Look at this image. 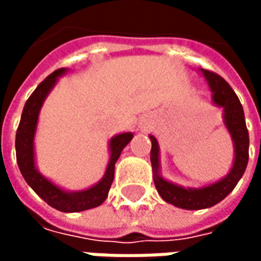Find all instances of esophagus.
<instances>
[{
    "mask_svg": "<svg viewBox=\"0 0 261 261\" xmlns=\"http://www.w3.org/2000/svg\"><path fill=\"white\" fill-rule=\"evenodd\" d=\"M147 128H148V124H145L144 125V130H147Z\"/></svg>",
    "mask_w": 261,
    "mask_h": 261,
    "instance_id": "esophagus-1",
    "label": "esophagus"
}]
</instances>
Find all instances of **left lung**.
Segmentation results:
<instances>
[{
    "instance_id": "obj_1",
    "label": "left lung",
    "mask_w": 261,
    "mask_h": 261,
    "mask_svg": "<svg viewBox=\"0 0 261 261\" xmlns=\"http://www.w3.org/2000/svg\"><path fill=\"white\" fill-rule=\"evenodd\" d=\"M201 72L213 92V103L218 108H224V123L233 142L235 159L232 169L224 179L200 189H190V187L185 189L165 180L159 175V145L156 138L149 136L152 142L151 164H152L155 187L159 196L165 201L183 210H202V208L213 207L219 201H222L235 189L238 181L241 180L249 161V133H247L245 113L239 102V97L236 96L233 89L222 76L208 69H201Z\"/></svg>"
}]
</instances>
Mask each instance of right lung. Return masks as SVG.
I'll return each instance as SVG.
<instances>
[{"label":"right lung","mask_w":261,"mask_h":261,"mask_svg":"<svg viewBox=\"0 0 261 261\" xmlns=\"http://www.w3.org/2000/svg\"><path fill=\"white\" fill-rule=\"evenodd\" d=\"M65 71H67L65 68L56 69L53 74L48 75L46 80L39 84V86L26 100L19 125L16 130L15 148H16V161H18L20 173L37 196L59 211L80 213V211L99 207L108 198L109 190L113 183L114 165L125 145L133 140V133H123L119 136H114L110 140V144H109L110 159H109L105 176L102 177V180L96 183L95 186H92L91 189L81 190V192H65L46 179L36 169V165H35V147H33L35 133H36L39 112L42 109L43 102L54 88L59 76L65 74Z\"/></svg>","instance_id":"add662e5"}]
</instances>
